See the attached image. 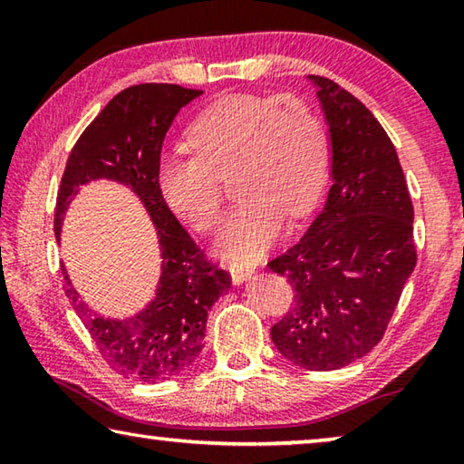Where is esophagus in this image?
<instances>
[{
	"label": "esophagus",
	"instance_id": "1",
	"mask_svg": "<svg viewBox=\"0 0 464 464\" xmlns=\"http://www.w3.org/2000/svg\"><path fill=\"white\" fill-rule=\"evenodd\" d=\"M229 272H231V280H233L235 286L243 285V282L249 280L256 274V270L251 268V266H243V264H233Z\"/></svg>",
	"mask_w": 464,
	"mask_h": 464
}]
</instances>
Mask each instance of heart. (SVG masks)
Wrapping results in <instances>:
<instances>
[{"label":"heart","mask_w":464,"mask_h":464,"mask_svg":"<svg viewBox=\"0 0 464 464\" xmlns=\"http://www.w3.org/2000/svg\"><path fill=\"white\" fill-rule=\"evenodd\" d=\"M196 155L157 166L163 202L207 233L221 215L218 179L233 174L239 204L225 218L215 251L227 262L260 260L290 221L309 215L327 176V140L311 108L296 98L237 93L215 102L188 129Z\"/></svg>","instance_id":"heart-1"}]
</instances>
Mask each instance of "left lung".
I'll return each mask as SVG.
<instances>
[{"mask_svg": "<svg viewBox=\"0 0 464 464\" xmlns=\"http://www.w3.org/2000/svg\"><path fill=\"white\" fill-rule=\"evenodd\" d=\"M307 82L327 124L332 188L303 239L268 264L296 290L270 334L288 362L337 371L366 356L395 313L415 268L413 207L371 110L332 80Z\"/></svg>", "mask_w": 464, "mask_h": 464, "instance_id": "obj_1", "label": "left lung"}]
</instances>
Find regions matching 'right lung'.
Wrapping results in <instances>:
<instances>
[{
    "mask_svg": "<svg viewBox=\"0 0 464 464\" xmlns=\"http://www.w3.org/2000/svg\"><path fill=\"white\" fill-rule=\"evenodd\" d=\"M200 93L174 83H140L121 92L83 130L61 179L54 210L57 241L75 196L100 179L129 188L155 227L160 280L151 301L135 315H100L80 296L61 264L65 293L102 358L130 381L160 382L184 372L204 348L208 311L231 288L229 274L204 262L157 188L166 132L179 110Z\"/></svg>",
    "mask_w": 464,
    "mask_h": 464,
    "instance_id": "add662e5",
    "label": "right lung"
}]
</instances>
